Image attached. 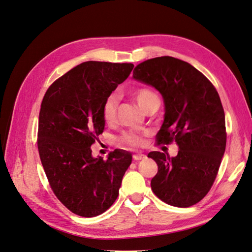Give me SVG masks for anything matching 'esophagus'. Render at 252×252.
I'll use <instances>...</instances> for the list:
<instances>
[{
  "mask_svg": "<svg viewBox=\"0 0 252 252\" xmlns=\"http://www.w3.org/2000/svg\"><path fill=\"white\" fill-rule=\"evenodd\" d=\"M133 160H142L146 156L144 154H134L133 156Z\"/></svg>",
  "mask_w": 252,
  "mask_h": 252,
  "instance_id": "34e87169",
  "label": "esophagus"
}]
</instances>
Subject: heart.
Listing matches in <instances>:
<instances>
[{"instance_id":"1","label":"heart","mask_w":252,"mask_h":252,"mask_svg":"<svg viewBox=\"0 0 252 252\" xmlns=\"http://www.w3.org/2000/svg\"><path fill=\"white\" fill-rule=\"evenodd\" d=\"M134 99L137 100L139 107L145 111V110L151 107L154 103H159V98L155 92L147 88H139L133 92ZM119 107V96L115 93L110 94L102 106V116L103 120L108 124H114L116 121V114H118ZM121 142L125 144H129L133 146L141 145L143 142L142 137L139 133L134 131H128L123 134L121 138Z\"/></svg>"}]
</instances>
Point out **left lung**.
<instances>
[{"label":"left lung","instance_id":"obj_1","mask_svg":"<svg viewBox=\"0 0 252 252\" xmlns=\"http://www.w3.org/2000/svg\"><path fill=\"white\" fill-rule=\"evenodd\" d=\"M132 78L155 88L163 98L157 143L175 141L180 150L175 157L149 153L158 165L151 181L153 192L172 206L198 203L213 186L225 151L224 111L216 89L192 65L172 57L144 61Z\"/></svg>","mask_w":252,"mask_h":252}]
</instances>
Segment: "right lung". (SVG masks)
I'll return each instance as SVG.
<instances>
[{
    "label": "right lung",
    "instance_id": "obj_1",
    "mask_svg": "<svg viewBox=\"0 0 252 252\" xmlns=\"http://www.w3.org/2000/svg\"><path fill=\"white\" fill-rule=\"evenodd\" d=\"M131 63L84 62L54 81L42 99L38 152L57 198L73 214L95 217L119 195L131 163L129 152L115 150L107 160L91 146L105 129L106 98L130 75Z\"/></svg>",
    "mask_w": 252,
    "mask_h": 252
}]
</instances>
